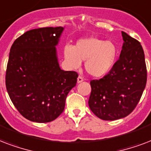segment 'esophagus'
<instances>
[{
  "label": "esophagus",
  "mask_w": 151,
  "mask_h": 151,
  "mask_svg": "<svg viewBox=\"0 0 151 151\" xmlns=\"http://www.w3.org/2000/svg\"><path fill=\"white\" fill-rule=\"evenodd\" d=\"M83 81V78L79 76L77 78V83H82Z\"/></svg>",
  "instance_id": "esophagus-1"
}]
</instances>
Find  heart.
Segmentation results:
<instances>
[{
	"instance_id": "b5f03b06",
	"label": "heart",
	"mask_w": 151,
	"mask_h": 151,
	"mask_svg": "<svg viewBox=\"0 0 151 151\" xmlns=\"http://www.w3.org/2000/svg\"><path fill=\"white\" fill-rule=\"evenodd\" d=\"M64 57L70 68H77L85 60L86 72L93 77H101L108 73L115 62L116 48L111 41H103L95 37L80 39L74 47L64 48Z\"/></svg>"
}]
</instances>
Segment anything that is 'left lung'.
<instances>
[{
    "mask_svg": "<svg viewBox=\"0 0 151 151\" xmlns=\"http://www.w3.org/2000/svg\"><path fill=\"white\" fill-rule=\"evenodd\" d=\"M120 58L108 74L91 81L88 104L94 115L115 120L129 115L139 103L147 83V66L140 42L122 31Z\"/></svg>",
    "mask_w": 151,
    "mask_h": 151,
    "instance_id": "obj_1",
    "label": "left lung"
}]
</instances>
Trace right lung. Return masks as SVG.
<instances>
[{
  "label": "right lung",
  "mask_w": 151,
  "mask_h": 151,
  "mask_svg": "<svg viewBox=\"0 0 151 151\" xmlns=\"http://www.w3.org/2000/svg\"><path fill=\"white\" fill-rule=\"evenodd\" d=\"M64 27L28 31L12 45L5 84L12 103L26 119L47 123L64 111L78 74L60 69L56 45Z\"/></svg>",
  "instance_id": "right-lung-1"
}]
</instances>
